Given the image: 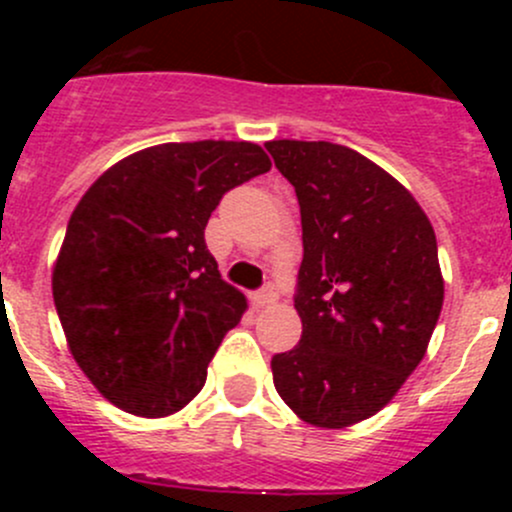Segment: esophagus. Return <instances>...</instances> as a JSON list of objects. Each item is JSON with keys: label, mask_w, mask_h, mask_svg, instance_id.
Returning a JSON list of instances; mask_svg holds the SVG:
<instances>
[{"label": "esophagus", "mask_w": 512, "mask_h": 512, "mask_svg": "<svg viewBox=\"0 0 512 512\" xmlns=\"http://www.w3.org/2000/svg\"><path fill=\"white\" fill-rule=\"evenodd\" d=\"M277 299V289L272 285L262 287L260 292H255V297H252V302H255V307H267V304H272Z\"/></svg>", "instance_id": "34e87169"}]
</instances>
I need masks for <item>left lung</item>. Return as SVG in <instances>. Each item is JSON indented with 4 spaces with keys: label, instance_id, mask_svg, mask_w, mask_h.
<instances>
[{
    "label": "left lung",
    "instance_id": "8db88e82",
    "mask_svg": "<svg viewBox=\"0 0 512 512\" xmlns=\"http://www.w3.org/2000/svg\"><path fill=\"white\" fill-rule=\"evenodd\" d=\"M265 148L294 185L304 247L302 339L272 356L275 389L312 426H352L384 409L426 354L443 307L436 235L414 195L352 148Z\"/></svg>",
    "mask_w": 512,
    "mask_h": 512
}]
</instances>
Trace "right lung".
<instances>
[{
	"label": "right lung",
	"instance_id": "add662e5",
	"mask_svg": "<svg viewBox=\"0 0 512 512\" xmlns=\"http://www.w3.org/2000/svg\"><path fill=\"white\" fill-rule=\"evenodd\" d=\"M272 168L257 143H160L118 160L66 227L51 289L76 364L118 409L175 414L203 389L245 312L205 225L227 190Z\"/></svg>",
	"mask_w": 512,
	"mask_h": 512
}]
</instances>
